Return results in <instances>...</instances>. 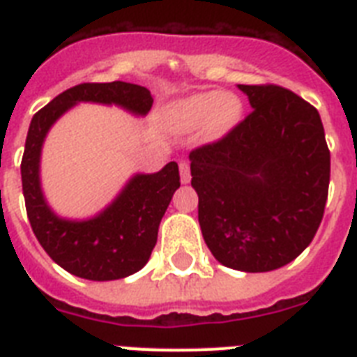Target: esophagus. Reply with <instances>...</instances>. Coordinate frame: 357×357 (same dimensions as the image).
I'll return each instance as SVG.
<instances>
[{
	"label": "esophagus",
	"instance_id": "obj_1",
	"mask_svg": "<svg viewBox=\"0 0 357 357\" xmlns=\"http://www.w3.org/2000/svg\"><path fill=\"white\" fill-rule=\"evenodd\" d=\"M179 174H181V183H189V181H190L189 162H187V161L179 162Z\"/></svg>",
	"mask_w": 357,
	"mask_h": 357
}]
</instances>
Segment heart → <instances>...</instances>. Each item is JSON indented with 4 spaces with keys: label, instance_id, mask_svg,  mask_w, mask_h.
Segmentation results:
<instances>
[{
    "label": "heart",
    "instance_id": "b5f03b06",
    "mask_svg": "<svg viewBox=\"0 0 357 357\" xmlns=\"http://www.w3.org/2000/svg\"><path fill=\"white\" fill-rule=\"evenodd\" d=\"M243 116V103L234 94L200 92L179 100L168 109V120L174 128L195 129L204 123L206 133L218 139L231 131Z\"/></svg>",
    "mask_w": 357,
    "mask_h": 357
}]
</instances>
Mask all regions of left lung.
Returning a JSON list of instances; mask_svg holds the SVG:
<instances>
[{
    "mask_svg": "<svg viewBox=\"0 0 357 357\" xmlns=\"http://www.w3.org/2000/svg\"><path fill=\"white\" fill-rule=\"evenodd\" d=\"M252 113L189 153L198 222L222 265L268 272L298 257L321 226L330 150L311 103L278 85H238Z\"/></svg>",
    "mask_w": 357,
    "mask_h": 357,
    "instance_id": "8db88e82",
    "label": "left lung"
}]
</instances>
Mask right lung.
I'll list each match as a JSON object with an SVG mask.
<instances>
[{
	"mask_svg": "<svg viewBox=\"0 0 357 357\" xmlns=\"http://www.w3.org/2000/svg\"><path fill=\"white\" fill-rule=\"evenodd\" d=\"M79 102L120 105L144 116L153 98L146 86L113 81L81 83L33 116L22 157V189L33 234L42 248L74 276L109 282L131 276L148 263L157 243L161 218L179 187L178 162L155 174H137L114 202L89 220H68L50 209L40 189V151L53 123Z\"/></svg>",
	"mask_w": 357,
	"mask_h": 357,
	"instance_id": "obj_1",
	"label": "right lung"
}]
</instances>
